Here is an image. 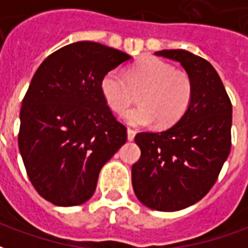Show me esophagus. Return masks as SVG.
I'll return each instance as SVG.
<instances>
[{
  "mask_svg": "<svg viewBox=\"0 0 248 248\" xmlns=\"http://www.w3.org/2000/svg\"><path fill=\"white\" fill-rule=\"evenodd\" d=\"M135 134H137V131H135V130L127 129V140H134Z\"/></svg>",
  "mask_w": 248,
  "mask_h": 248,
  "instance_id": "1",
  "label": "esophagus"
}]
</instances>
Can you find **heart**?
Instances as JSON below:
<instances>
[{
	"mask_svg": "<svg viewBox=\"0 0 248 248\" xmlns=\"http://www.w3.org/2000/svg\"><path fill=\"white\" fill-rule=\"evenodd\" d=\"M142 90L137 108L124 114L134 126H147L156 121L159 127H169L182 118L192 99V82L183 71L158 57H145L130 66L126 76L111 70L103 76L101 92L115 113H124Z\"/></svg>",
	"mask_w": 248,
	"mask_h": 248,
	"instance_id": "heart-1",
	"label": "heart"
}]
</instances>
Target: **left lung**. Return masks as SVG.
I'll list each match as a JSON object with an SVG mask.
<instances>
[{"mask_svg": "<svg viewBox=\"0 0 248 248\" xmlns=\"http://www.w3.org/2000/svg\"><path fill=\"white\" fill-rule=\"evenodd\" d=\"M155 56L178 61L192 82L182 118L161 133H138L140 158L131 169L137 198L156 211H178L207 194L231 150L232 106L213 65L186 50Z\"/></svg>", "mask_w": 248, "mask_h": 248, "instance_id": "8db88e82", "label": "left lung"}]
</instances>
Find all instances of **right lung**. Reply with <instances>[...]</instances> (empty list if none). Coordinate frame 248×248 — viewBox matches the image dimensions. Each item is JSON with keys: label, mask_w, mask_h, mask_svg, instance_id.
Here are the masks:
<instances>
[{"label": "right lung", "mask_w": 248, "mask_h": 248, "mask_svg": "<svg viewBox=\"0 0 248 248\" xmlns=\"http://www.w3.org/2000/svg\"><path fill=\"white\" fill-rule=\"evenodd\" d=\"M131 60L97 42L54 51L35 71L21 106L18 147L41 197L70 207L89 201L103 165L127 140L101 92L103 76Z\"/></svg>", "instance_id": "add662e5"}]
</instances>
